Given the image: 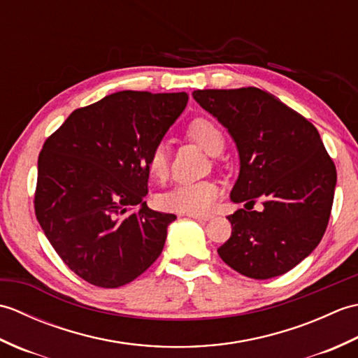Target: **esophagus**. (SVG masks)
Returning a JSON list of instances; mask_svg holds the SVG:
<instances>
[{"label":"esophagus","instance_id":"34e87169","mask_svg":"<svg viewBox=\"0 0 358 358\" xmlns=\"http://www.w3.org/2000/svg\"><path fill=\"white\" fill-rule=\"evenodd\" d=\"M189 218H194V220H201V222H209V220L214 217L210 214H187Z\"/></svg>","mask_w":358,"mask_h":358}]
</instances>
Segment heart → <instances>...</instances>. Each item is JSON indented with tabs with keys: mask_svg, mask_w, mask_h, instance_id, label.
<instances>
[{
	"mask_svg": "<svg viewBox=\"0 0 358 358\" xmlns=\"http://www.w3.org/2000/svg\"><path fill=\"white\" fill-rule=\"evenodd\" d=\"M187 135L208 152L215 157L222 154L224 138L220 129L209 120L199 118L187 127ZM148 171L154 178H164L169 171V149L166 143H158L148 157ZM220 194V189L212 181H180L169 191L158 196L159 208L183 214H201L206 212Z\"/></svg>",
	"mask_w": 358,
	"mask_h": 358,
	"instance_id": "obj_1",
	"label": "heart"
}]
</instances>
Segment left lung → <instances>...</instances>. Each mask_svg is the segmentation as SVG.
Returning a JSON list of instances; mask_svg holds the SVG:
<instances>
[{
  "label": "left lung",
  "mask_w": 358,
  "mask_h": 358,
  "mask_svg": "<svg viewBox=\"0 0 358 358\" xmlns=\"http://www.w3.org/2000/svg\"><path fill=\"white\" fill-rule=\"evenodd\" d=\"M192 96L237 146L240 172L231 200H263L264 208L227 217L232 234L218 255L249 278L283 275L310 255L329 222L337 171L320 134L262 89H204Z\"/></svg>",
  "instance_id": "8db88e82"
}]
</instances>
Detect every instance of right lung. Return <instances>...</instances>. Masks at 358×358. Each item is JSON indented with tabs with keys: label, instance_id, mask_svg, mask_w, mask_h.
I'll return each mask as SVG.
<instances>
[{
	"label": "right lung",
	"instance_id": "add662e5",
	"mask_svg": "<svg viewBox=\"0 0 358 358\" xmlns=\"http://www.w3.org/2000/svg\"><path fill=\"white\" fill-rule=\"evenodd\" d=\"M186 92L121 90L73 110L38 157L35 214L57 254L100 287L131 283L162 254L173 214L152 210L148 157Z\"/></svg>",
	"mask_w": 358,
	"mask_h": 358
}]
</instances>
